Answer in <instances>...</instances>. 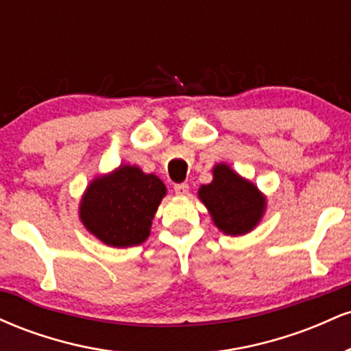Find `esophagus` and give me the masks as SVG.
I'll return each mask as SVG.
<instances>
[{
    "label": "esophagus",
    "mask_w": 351,
    "mask_h": 351,
    "mask_svg": "<svg viewBox=\"0 0 351 351\" xmlns=\"http://www.w3.org/2000/svg\"><path fill=\"white\" fill-rule=\"evenodd\" d=\"M175 193L180 196H186L189 193V184L188 183H178L175 184Z\"/></svg>",
    "instance_id": "34e87169"
}]
</instances>
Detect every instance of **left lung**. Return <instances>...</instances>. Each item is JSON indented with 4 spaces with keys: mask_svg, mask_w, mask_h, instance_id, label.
<instances>
[{
    "mask_svg": "<svg viewBox=\"0 0 351 351\" xmlns=\"http://www.w3.org/2000/svg\"><path fill=\"white\" fill-rule=\"evenodd\" d=\"M215 178L199 188V198L206 204L217 228L226 234H245L259 223L264 198L252 183L241 178L226 165L215 167Z\"/></svg>",
    "mask_w": 351,
    "mask_h": 351,
    "instance_id": "obj_1",
    "label": "left lung"
}]
</instances>
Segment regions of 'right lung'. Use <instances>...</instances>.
Wrapping results in <instances>:
<instances>
[{"label":"right lung","instance_id":"1","mask_svg":"<svg viewBox=\"0 0 351 351\" xmlns=\"http://www.w3.org/2000/svg\"><path fill=\"white\" fill-rule=\"evenodd\" d=\"M165 193L163 181L155 175L123 165L112 175L92 181L80 204V219L108 245L142 244Z\"/></svg>","mask_w":351,"mask_h":351}]
</instances>
